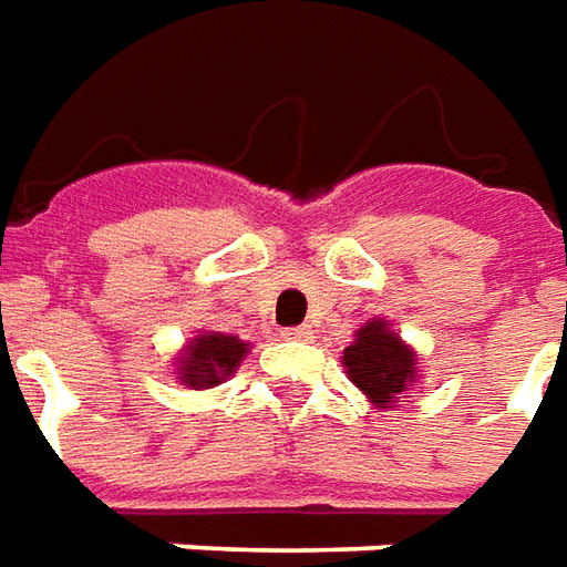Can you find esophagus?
Instances as JSON below:
<instances>
[{"label":"esophagus","mask_w":567,"mask_h":567,"mask_svg":"<svg viewBox=\"0 0 567 567\" xmlns=\"http://www.w3.org/2000/svg\"><path fill=\"white\" fill-rule=\"evenodd\" d=\"M284 336H287V339H302V342H306V339H311V330H308V327H290V330H284Z\"/></svg>","instance_id":"obj_1"}]
</instances>
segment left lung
<instances>
[{"label":"left lung","mask_w":567,"mask_h":567,"mask_svg":"<svg viewBox=\"0 0 567 567\" xmlns=\"http://www.w3.org/2000/svg\"><path fill=\"white\" fill-rule=\"evenodd\" d=\"M342 367L349 380L370 398V404L380 410L395 404L398 395H408L420 377L416 351L382 318H373L354 333V342L342 351Z\"/></svg>","instance_id":"1"}]
</instances>
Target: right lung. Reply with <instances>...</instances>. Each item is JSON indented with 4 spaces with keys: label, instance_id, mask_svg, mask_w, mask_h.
Here are the masks:
<instances>
[{
    "label": "right lung",
    "instance_id": "obj_1",
    "mask_svg": "<svg viewBox=\"0 0 567 567\" xmlns=\"http://www.w3.org/2000/svg\"><path fill=\"white\" fill-rule=\"evenodd\" d=\"M246 351H249V346L237 336L200 333L197 339L187 342L182 354H178V361H175L178 382L190 385V389H213L218 382L228 380L234 370L240 367Z\"/></svg>",
    "mask_w": 567,
    "mask_h": 567
}]
</instances>
